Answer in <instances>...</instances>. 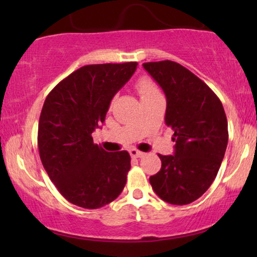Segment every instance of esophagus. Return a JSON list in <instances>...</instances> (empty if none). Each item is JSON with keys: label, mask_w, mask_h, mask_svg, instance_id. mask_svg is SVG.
<instances>
[{"label": "esophagus", "mask_w": 257, "mask_h": 257, "mask_svg": "<svg viewBox=\"0 0 257 257\" xmlns=\"http://www.w3.org/2000/svg\"><path fill=\"white\" fill-rule=\"evenodd\" d=\"M130 154H131V157H133V158H142V157H144V153L140 152V151H138V150H136V149L130 150Z\"/></svg>", "instance_id": "1"}]
</instances>
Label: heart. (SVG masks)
Listing matches in <instances>:
<instances>
[{"instance_id": "obj_1", "label": "heart", "mask_w": 257, "mask_h": 257, "mask_svg": "<svg viewBox=\"0 0 257 257\" xmlns=\"http://www.w3.org/2000/svg\"><path fill=\"white\" fill-rule=\"evenodd\" d=\"M136 89L138 91L142 100L160 94L159 89H158L156 83L151 78H149V77H142V78H139L136 84Z\"/></svg>"}]
</instances>
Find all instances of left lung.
Returning <instances> with one entry per match:
<instances>
[{
    "label": "left lung",
    "instance_id": "left-lung-1",
    "mask_svg": "<svg viewBox=\"0 0 257 257\" xmlns=\"http://www.w3.org/2000/svg\"><path fill=\"white\" fill-rule=\"evenodd\" d=\"M164 90L165 122L173 130L174 154L161 156V168L150 178L153 191L171 205L199 199L215 179L228 143L222 103L199 77L177 62L144 63Z\"/></svg>",
    "mask_w": 257,
    "mask_h": 257
}]
</instances>
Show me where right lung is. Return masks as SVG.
Returning a JSON list of instances; mask_svg holds the SVG:
<instances>
[{
    "label": "right lung",
    "instance_id": "right-lung-1",
    "mask_svg": "<svg viewBox=\"0 0 257 257\" xmlns=\"http://www.w3.org/2000/svg\"><path fill=\"white\" fill-rule=\"evenodd\" d=\"M137 62L91 64L59 82L45 98L38 122V151L58 192L73 205L100 208L117 199L131 168L127 151L106 152L92 132L105 120L114 94Z\"/></svg>",
    "mask_w": 257,
    "mask_h": 257
}]
</instances>
